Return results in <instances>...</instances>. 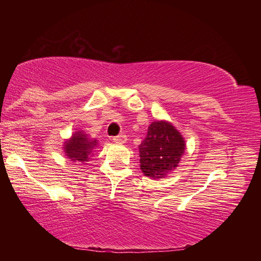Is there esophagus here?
I'll return each instance as SVG.
<instances>
[{
	"label": "esophagus",
	"instance_id": "esophagus-1",
	"mask_svg": "<svg viewBox=\"0 0 261 261\" xmlns=\"http://www.w3.org/2000/svg\"><path fill=\"white\" fill-rule=\"evenodd\" d=\"M113 140L115 141V143H117V144H124L125 141H126V136L124 134H122L120 136L114 137Z\"/></svg>",
	"mask_w": 261,
	"mask_h": 261
}]
</instances>
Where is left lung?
<instances>
[{
    "mask_svg": "<svg viewBox=\"0 0 261 261\" xmlns=\"http://www.w3.org/2000/svg\"><path fill=\"white\" fill-rule=\"evenodd\" d=\"M184 149L183 137L170 123L153 122L139 145L140 169L148 177L163 178L178 166Z\"/></svg>",
    "mask_w": 261,
    "mask_h": 261,
    "instance_id": "8db88e82",
    "label": "left lung"
}]
</instances>
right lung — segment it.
<instances>
[{
    "mask_svg": "<svg viewBox=\"0 0 261 261\" xmlns=\"http://www.w3.org/2000/svg\"><path fill=\"white\" fill-rule=\"evenodd\" d=\"M96 140H91L87 138L85 134L82 131L76 132L72 138L65 143L64 151L67 156L73 162L87 161L88 155L93 152L96 147Z\"/></svg>",
    "mask_w": 261,
    "mask_h": 261,
    "instance_id": "right-lung-1",
    "label": "right lung"
}]
</instances>
